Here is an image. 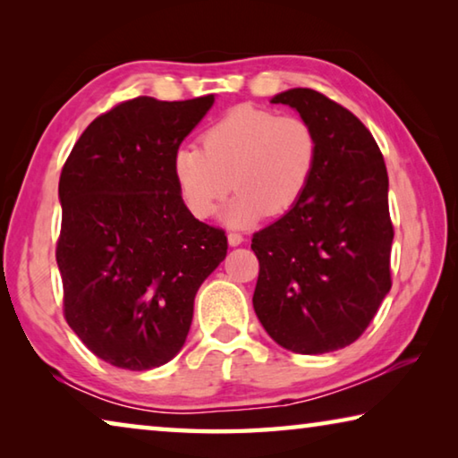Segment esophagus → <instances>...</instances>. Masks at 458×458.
<instances>
[{
    "label": "esophagus",
    "mask_w": 458,
    "mask_h": 458,
    "mask_svg": "<svg viewBox=\"0 0 458 458\" xmlns=\"http://www.w3.org/2000/svg\"><path fill=\"white\" fill-rule=\"evenodd\" d=\"M244 242V236L238 234V232H228V244L230 246H238Z\"/></svg>",
    "instance_id": "obj_1"
}]
</instances>
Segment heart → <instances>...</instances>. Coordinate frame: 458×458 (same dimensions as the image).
<instances>
[{
	"instance_id": "heart-1",
	"label": "heart",
	"mask_w": 458,
	"mask_h": 458,
	"mask_svg": "<svg viewBox=\"0 0 458 458\" xmlns=\"http://www.w3.org/2000/svg\"><path fill=\"white\" fill-rule=\"evenodd\" d=\"M317 161L319 141L305 119L238 105L199 135V149L175 153L174 177L196 218H210L234 185L224 216L246 226L265 214L291 212L311 185Z\"/></svg>"
}]
</instances>
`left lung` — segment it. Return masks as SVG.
<instances>
[{
	"mask_svg": "<svg viewBox=\"0 0 458 458\" xmlns=\"http://www.w3.org/2000/svg\"><path fill=\"white\" fill-rule=\"evenodd\" d=\"M270 103L297 108L313 127L319 161L303 199L252 236V305L284 350L335 352L368 329L392 286L384 155L368 127L321 92L291 89Z\"/></svg>",
	"mask_w": 458,
	"mask_h": 458,
	"instance_id": "1",
	"label": "left lung"
}]
</instances>
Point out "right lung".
Returning a JSON list of instances; mask_svg holds the SVG:
<instances>
[{
  "label": "right lung",
  "instance_id": "add662e5",
  "mask_svg": "<svg viewBox=\"0 0 458 458\" xmlns=\"http://www.w3.org/2000/svg\"><path fill=\"white\" fill-rule=\"evenodd\" d=\"M212 105L214 95L123 100L90 123L62 167L64 317L111 366L172 360L199 284L226 257V232L193 218L174 177L177 149Z\"/></svg>",
  "mask_w": 458,
  "mask_h": 458
}]
</instances>
